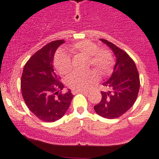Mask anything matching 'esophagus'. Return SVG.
Wrapping results in <instances>:
<instances>
[{
  "mask_svg": "<svg viewBox=\"0 0 159 159\" xmlns=\"http://www.w3.org/2000/svg\"><path fill=\"white\" fill-rule=\"evenodd\" d=\"M71 93L73 94V95H75V94L77 93H83V94H88V92H86V91H71Z\"/></svg>",
  "mask_w": 159,
  "mask_h": 159,
  "instance_id": "1",
  "label": "esophagus"
}]
</instances>
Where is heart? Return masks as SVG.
Returning a JSON list of instances; mask_svg holds the SVG:
<instances>
[{
    "mask_svg": "<svg viewBox=\"0 0 159 159\" xmlns=\"http://www.w3.org/2000/svg\"><path fill=\"white\" fill-rule=\"evenodd\" d=\"M71 49L88 57V65L92 66L101 75H107L113 68L114 58L110 50L99 48L94 42L90 40L76 42L71 45ZM54 64L57 71L62 75L68 74L72 69L71 57L63 50L57 52ZM96 72L89 70L84 72L73 73L66 80L67 86L74 91H88L99 80V75Z\"/></svg>",
    "mask_w": 159,
    "mask_h": 159,
    "instance_id": "obj_1",
    "label": "heart"
}]
</instances>
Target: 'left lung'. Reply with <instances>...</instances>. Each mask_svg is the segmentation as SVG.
Instances as JSON below:
<instances>
[{
    "mask_svg": "<svg viewBox=\"0 0 159 159\" xmlns=\"http://www.w3.org/2000/svg\"><path fill=\"white\" fill-rule=\"evenodd\" d=\"M114 52L116 64L111 76L102 85L107 92H101L102 99L94 107L99 116L106 119H116L134 105L140 87L139 75L134 60L123 49L105 39H100Z\"/></svg>",
    "mask_w": 159,
    "mask_h": 159,
    "instance_id": "8db88e82",
    "label": "left lung"
}]
</instances>
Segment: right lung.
<instances>
[{"label":"right lung","mask_w":159,"mask_h":159,"mask_svg":"<svg viewBox=\"0 0 159 159\" xmlns=\"http://www.w3.org/2000/svg\"><path fill=\"white\" fill-rule=\"evenodd\" d=\"M64 40L47 43L30 57L24 67L20 80L25 103L43 122H55L64 116L74 95L71 90L63 94L64 84L56 72L53 58Z\"/></svg>","instance_id":"obj_1"}]
</instances>
